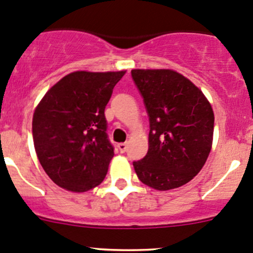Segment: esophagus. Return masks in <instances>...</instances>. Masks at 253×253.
I'll list each match as a JSON object with an SVG mask.
<instances>
[{
  "instance_id": "esophagus-1",
  "label": "esophagus",
  "mask_w": 253,
  "mask_h": 253,
  "mask_svg": "<svg viewBox=\"0 0 253 253\" xmlns=\"http://www.w3.org/2000/svg\"><path fill=\"white\" fill-rule=\"evenodd\" d=\"M118 148H119L120 153H125V151L127 150V144L126 143H120V144L118 145Z\"/></svg>"
}]
</instances>
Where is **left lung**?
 Returning <instances> with one entry per match:
<instances>
[{"label": "left lung", "instance_id": "left-lung-1", "mask_svg": "<svg viewBox=\"0 0 253 253\" xmlns=\"http://www.w3.org/2000/svg\"><path fill=\"white\" fill-rule=\"evenodd\" d=\"M150 122L149 149L134 171L156 190L182 187L206 162L213 139L214 115L204 93L169 69L131 71Z\"/></svg>", "mask_w": 253, "mask_h": 253}]
</instances>
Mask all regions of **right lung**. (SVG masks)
Here are the masks:
<instances>
[{"label":"right lung","mask_w":253,"mask_h":253,"mask_svg":"<svg viewBox=\"0 0 253 253\" xmlns=\"http://www.w3.org/2000/svg\"><path fill=\"white\" fill-rule=\"evenodd\" d=\"M126 71H75L44 94L33 118L40 164L53 182L84 193L99 185L114 156L105 106Z\"/></svg>","instance_id":"add662e5"}]
</instances>
